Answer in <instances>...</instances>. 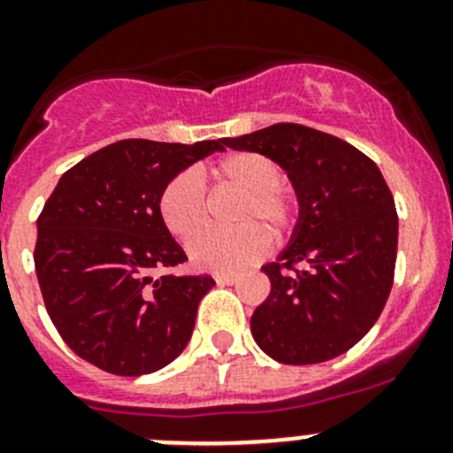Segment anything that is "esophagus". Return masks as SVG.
I'll return each instance as SVG.
<instances>
[{"label": "esophagus", "mask_w": 453, "mask_h": 453, "mask_svg": "<svg viewBox=\"0 0 453 453\" xmlns=\"http://www.w3.org/2000/svg\"><path fill=\"white\" fill-rule=\"evenodd\" d=\"M214 280H217L219 285H236V282H239V276H236V273H217Z\"/></svg>", "instance_id": "obj_1"}]
</instances>
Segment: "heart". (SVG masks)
Returning a JSON list of instances; mask_svg holds the SVG:
<instances>
[{
	"instance_id": "obj_1",
	"label": "heart",
	"mask_w": 453,
	"mask_h": 453,
	"mask_svg": "<svg viewBox=\"0 0 453 453\" xmlns=\"http://www.w3.org/2000/svg\"><path fill=\"white\" fill-rule=\"evenodd\" d=\"M217 184L243 190L234 212L236 230H208L188 245L190 260L199 269L232 273L263 258L269 248V236L289 234L298 221V203L294 193L282 184L278 162L254 150H239L219 159L212 168ZM159 217L175 239L190 241L208 223V203L203 188L193 173H180L164 186L159 195Z\"/></svg>"
}]
</instances>
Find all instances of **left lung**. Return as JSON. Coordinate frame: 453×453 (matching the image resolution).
Returning a JSON list of instances; mask_svg holds the SVG:
<instances>
[{
    "instance_id": "1",
    "label": "left lung",
    "mask_w": 453,
    "mask_h": 453,
    "mask_svg": "<svg viewBox=\"0 0 453 453\" xmlns=\"http://www.w3.org/2000/svg\"><path fill=\"white\" fill-rule=\"evenodd\" d=\"M223 146L278 162L300 205L289 245L263 267L272 291L250 322L256 344L291 366L346 353L377 322L395 280L399 217L381 171L349 142L291 122Z\"/></svg>"
}]
</instances>
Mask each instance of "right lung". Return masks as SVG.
<instances>
[{"label": "right lung", "mask_w": 453, "mask_h": 453, "mask_svg": "<svg viewBox=\"0 0 453 453\" xmlns=\"http://www.w3.org/2000/svg\"><path fill=\"white\" fill-rule=\"evenodd\" d=\"M223 140H120L58 180L36 219L35 267L45 309L85 362L120 377L168 366L193 335L210 276L153 278L186 254L159 217L164 186Z\"/></svg>", "instance_id": "1"}]
</instances>
